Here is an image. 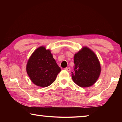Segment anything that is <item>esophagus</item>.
I'll use <instances>...</instances> for the list:
<instances>
[{
	"label": "esophagus",
	"instance_id": "esophagus-1",
	"mask_svg": "<svg viewBox=\"0 0 122 122\" xmlns=\"http://www.w3.org/2000/svg\"><path fill=\"white\" fill-rule=\"evenodd\" d=\"M65 69L66 70V71H71V68H70L69 67L65 68Z\"/></svg>",
	"mask_w": 122,
	"mask_h": 122
}]
</instances>
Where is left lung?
I'll return each mask as SVG.
<instances>
[{"label": "left lung", "instance_id": "left-lung-1", "mask_svg": "<svg viewBox=\"0 0 122 122\" xmlns=\"http://www.w3.org/2000/svg\"><path fill=\"white\" fill-rule=\"evenodd\" d=\"M74 61L73 81L81 87H88L95 83L101 73L100 62L95 54L84 47L75 54Z\"/></svg>", "mask_w": 122, "mask_h": 122}]
</instances>
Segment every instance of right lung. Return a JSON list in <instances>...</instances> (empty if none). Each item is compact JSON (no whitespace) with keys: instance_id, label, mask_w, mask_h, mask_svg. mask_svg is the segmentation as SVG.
<instances>
[{"instance_id":"add662e5","label":"right lung","mask_w":122,"mask_h":122,"mask_svg":"<svg viewBox=\"0 0 122 122\" xmlns=\"http://www.w3.org/2000/svg\"><path fill=\"white\" fill-rule=\"evenodd\" d=\"M26 71L33 83L41 87L52 84L61 71L51 51L45 47L37 48L29 59Z\"/></svg>"}]
</instances>
